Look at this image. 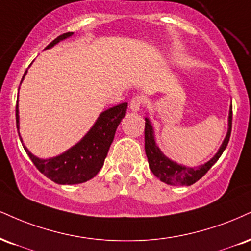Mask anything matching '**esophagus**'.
<instances>
[{
  "label": "esophagus",
  "mask_w": 251,
  "mask_h": 251,
  "mask_svg": "<svg viewBox=\"0 0 251 251\" xmlns=\"http://www.w3.org/2000/svg\"><path fill=\"white\" fill-rule=\"evenodd\" d=\"M144 102V98L141 96H134L133 98L131 99V102H129V108H131L132 112H139L141 108V105Z\"/></svg>",
  "instance_id": "1"
}]
</instances>
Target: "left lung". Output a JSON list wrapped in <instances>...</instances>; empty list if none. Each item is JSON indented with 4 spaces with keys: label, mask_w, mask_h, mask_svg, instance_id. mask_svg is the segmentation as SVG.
Instances as JSON below:
<instances>
[{
    "label": "left lung",
    "mask_w": 251,
    "mask_h": 251,
    "mask_svg": "<svg viewBox=\"0 0 251 251\" xmlns=\"http://www.w3.org/2000/svg\"><path fill=\"white\" fill-rule=\"evenodd\" d=\"M145 152H146L147 159H149L150 170L162 182L172 186H191L196 181L200 180L208 171L212 168V166L219 160L222 155L223 151L227 147L229 138L231 133V120H232V106L230 105L228 116V131L226 134L225 140L215 155L209 161L204 162L200 166L194 167H187V166L180 165L167 158L159 146L155 143L154 128L149 118H145Z\"/></svg>",
    "instance_id": "obj_1"
}]
</instances>
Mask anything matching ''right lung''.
<instances>
[{
	"label": "right lung",
	"instance_id": "1",
	"mask_svg": "<svg viewBox=\"0 0 251 251\" xmlns=\"http://www.w3.org/2000/svg\"><path fill=\"white\" fill-rule=\"evenodd\" d=\"M72 35L74 32H66L58 36L45 48V50L55 47L60 41H64ZM26 72L28 70L24 72L21 83L25 77ZM126 110H127V102H122L117 106L105 110L99 114L90 131L76 145L62 154L49 159H41L34 155L23 144L20 134L19 101L16 104V125L24 151L42 174L58 185H77L95 177L100 171L113 141L117 127L125 117Z\"/></svg>",
	"mask_w": 251,
	"mask_h": 251
}]
</instances>
